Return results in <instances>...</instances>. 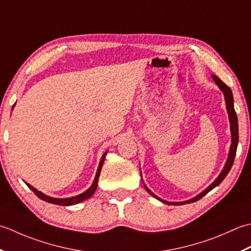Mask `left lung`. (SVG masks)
Returning a JSON list of instances; mask_svg holds the SVG:
<instances>
[{"label": "left lung", "instance_id": "1", "mask_svg": "<svg viewBox=\"0 0 251 251\" xmlns=\"http://www.w3.org/2000/svg\"><path fill=\"white\" fill-rule=\"evenodd\" d=\"M212 79L214 80V82L217 83V85L220 88L223 92L224 94V99H226V110H227V114H228V119H229V124H231V133H232V144H231V148H229V152H228V157H227V160L226 162V166H224L223 170L220 173V176L214 180V182L211 184V185H209L206 190L203 192H201L199 195H197L196 197H194L190 201H180V202H170V201H162L161 198H159L158 196H156L154 193H152L151 190H148V187L144 184V186L146 188V191L151 194V196H154L158 201H162L163 203H168V204H175V206H180V204H185V203H191L194 202L196 201H199V199L202 198L206 194H208L211 190H213L214 187L218 186L220 183H221L226 176H227V173L231 170V168L233 166V162L235 159V155H236V150H237V145H238V122H237V116H236V112H235L234 109V100H233V94H232V91L231 89L228 88V86L223 82V81L220 80L217 75H212Z\"/></svg>", "mask_w": 251, "mask_h": 251}]
</instances>
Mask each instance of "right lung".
<instances>
[{"instance_id":"1","label":"right lung","mask_w":251,"mask_h":251,"mask_svg":"<svg viewBox=\"0 0 251 251\" xmlns=\"http://www.w3.org/2000/svg\"><path fill=\"white\" fill-rule=\"evenodd\" d=\"M14 107V106H13ZM106 154L107 151L105 152V154L101 156V159L100 161V165H99V168H97V171H96V176H95V178H94V182L92 185L90 186L89 190H86L84 193L80 194V195L78 196H75V197H70V198H53V197H50L48 195H45V194L41 193L40 191L35 190V188L33 186L30 185V184L25 183L27 184V186L31 190L35 195H37L40 199H42V201H48V202H50V203H54V204H59V206H71V204H75V203H79L81 201H85V199L90 198L92 195H93L94 192L96 191L97 188V182H99V177H100V170H101V167H103V163H104V160H105V157H106Z\"/></svg>"}]
</instances>
